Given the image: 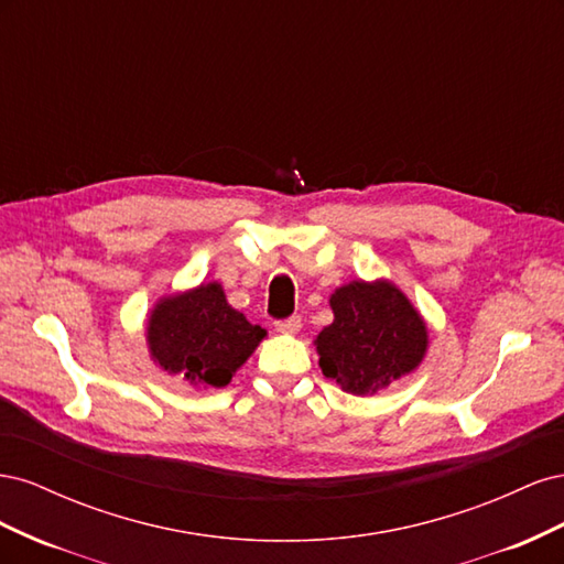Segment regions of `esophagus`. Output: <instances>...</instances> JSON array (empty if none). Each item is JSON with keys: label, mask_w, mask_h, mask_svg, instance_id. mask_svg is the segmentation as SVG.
Instances as JSON below:
<instances>
[{"label": "esophagus", "mask_w": 564, "mask_h": 564, "mask_svg": "<svg viewBox=\"0 0 564 564\" xmlns=\"http://www.w3.org/2000/svg\"><path fill=\"white\" fill-rule=\"evenodd\" d=\"M275 329L280 334H296L301 329V317L292 315V317H286V319H278L275 322Z\"/></svg>", "instance_id": "obj_1"}]
</instances>
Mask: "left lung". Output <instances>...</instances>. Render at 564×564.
<instances>
[{"mask_svg": "<svg viewBox=\"0 0 564 564\" xmlns=\"http://www.w3.org/2000/svg\"><path fill=\"white\" fill-rule=\"evenodd\" d=\"M329 303L334 322L317 336L319 367L346 392L367 395L421 362L429 332L400 289L352 282Z\"/></svg>", "mask_w": 564, "mask_h": 564, "instance_id": "8db88e82", "label": "left lung"}]
</instances>
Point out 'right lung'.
Segmentation results:
<instances>
[{"label": "right lung", "mask_w": 564, "mask_h": 564, "mask_svg": "<svg viewBox=\"0 0 564 564\" xmlns=\"http://www.w3.org/2000/svg\"><path fill=\"white\" fill-rule=\"evenodd\" d=\"M265 329L230 308L216 282L162 301L148 324L150 352L169 373L224 388L259 346Z\"/></svg>", "instance_id": "right-lung-1"}]
</instances>
